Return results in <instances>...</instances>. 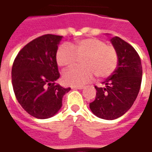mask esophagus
<instances>
[{"mask_svg":"<svg viewBox=\"0 0 152 152\" xmlns=\"http://www.w3.org/2000/svg\"><path fill=\"white\" fill-rule=\"evenodd\" d=\"M72 89H84V86H73V87H72Z\"/></svg>","mask_w":152,"mask_h":152,"instance_id":"1","label":"esophagus"}]
</instances>
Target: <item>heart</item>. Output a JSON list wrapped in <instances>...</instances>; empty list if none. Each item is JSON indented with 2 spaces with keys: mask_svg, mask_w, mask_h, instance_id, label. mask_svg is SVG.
Segmentation results:
<instances>
[{
  "mask_svg": "<svg viewBox=\"0 0 152 152\" xmlns=\"http://www.w3.org/2000/svg\"><path fill=\"white\" fill-rule=\"evenodd\" d=\"M77 57H83L80 61L83 66H74L63 72V81L67 86H84L92 80L94 74L98 78L108 77L117 66L116 50L97 38L77 40L72 46L63 44L57 50V63L63 67L74 65Z\"/></svg>",
  "mask_w": 152,
  "mask_h": 152,
  "instance_id": "obj_1",
  "label": "heart"
}]
</instances>
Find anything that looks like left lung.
Segmentation results:
<instances>
[{"mask_svg": "<svg viewBox=\"0 0 152 152\" xmlns=\"http://www.w3.org/2000/svg\"><path fill=\"white\" fill-rule=\"evenodd\" d=\"M118 55L117 66L111 76L97 87L94 101L89 108L96 116L115 120L127 112L139 92L142 76L140 57L129 44L118 37L111 39Z\"/></svg>", "mask_w": 152, "mask_h": 152, "instance_id": "left-lung-1", "label": "left lung"}]
</instances>
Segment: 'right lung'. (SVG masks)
Here are the masks:
<instances>
[{"instance_id": "right-lung-1", "label": "right lung", "mask_w": 152, "mask_h": 152, "mask_svg": "<svg viewBox=\"0 0 152 152\" xmlns=\"http://www.w3.org/2000/svg\"><path fill=\"white\" fill-rule=\"evenodd\" d=\"M62 39V36L52 34L36 38L19 51L13 63L15 97L28 114L37 119L57 114L63 96L71 89L55 84L60 76L56 53Z\"/></svg>"}]
</instances>
